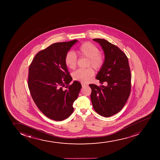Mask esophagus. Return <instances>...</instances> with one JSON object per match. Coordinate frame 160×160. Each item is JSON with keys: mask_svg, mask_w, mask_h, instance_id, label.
Masks as SVG:
<instances>
[{"mask_svg": "<svg viewBox=\"0 0 160 160\" xmlns=\"http://www.w3.org/2000/svg\"><path fill=\"white\" fill-rule=\"evenodd\" d=\"M81 84H82V87H86V86H87V84H84V83H81Z\"/></svg>", "mask_w": 160, "mask_h": 160, "instance_id": "1", "label": "esophagus"}]
</instances>
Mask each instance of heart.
Wrapping results in <instances>:
<instances>
[{
	"label": "heart",
	"instance_id": "1",
	"mask_svg": "<svg viewBox=\"0 0 160 160\" xmlns=\"http://www.w3.org/2000/svg\"><path fill=\"white\" fill-rule=\"evenodd\" d=\"M82 58L88 59L87 67H92L94 70L99 71L102 68L105 63V59L100 54V50L97 46L92 42H84L79 46L77 51ZM64 63L66 66L70 69H75L77 66V58L75 54L72 52H68L64 58ZM94 75L92 68L85 69H79L72 73L73 80L79 81L82 83H87Z\"/></svg>",
	"mask_w": 160,
	"mask_h": 160
}]
</instances>
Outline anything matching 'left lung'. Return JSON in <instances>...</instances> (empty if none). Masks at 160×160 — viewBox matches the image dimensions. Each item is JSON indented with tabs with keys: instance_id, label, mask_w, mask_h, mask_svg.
I'll return each mask as SVG.
<instances>
[{
	"instance_id": "left-lung-1",
	"label": "left lung",
	"mask_w": 160,
	"mask_h": 160,
	"mask_svg": "<svg viewBox=\"0 0 160 160\" xmlns=\"http://www.w3.org/2000/svg\"><path fill=\"white\" fill-rule=\"evenodd\" d=\"M99 43L105 55V63L96 79L106 87L89 85L91 99L94 109L100 115L108 118L119 112L129 98L131 86V74L128 59L118 46L104 39H93Z\"/></svg>"
}]
</instances>
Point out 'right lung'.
<instances>
[{
    "mask_svg": "<svg viewBox=\"0 0 160 160\" xmlns=\"http://www.w3.org/2000/svg\"><path fill=\"white\" fill-rule=\"evenodd\" d=\"M77 41L52 44L38 52L30 64L28 85L31 97L42 114L54 121L71 115L82 88L78 81L69 84L72 77L64 63L66 54Z\"/></svg>",
    "mask_w": 160,
    "mask_h": 160,
    "instance_id": "obj_1",
    "label": "right lung"
}]
</instances>
